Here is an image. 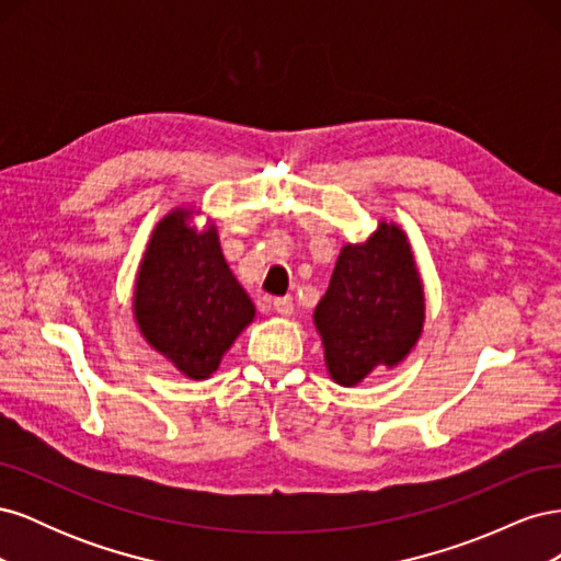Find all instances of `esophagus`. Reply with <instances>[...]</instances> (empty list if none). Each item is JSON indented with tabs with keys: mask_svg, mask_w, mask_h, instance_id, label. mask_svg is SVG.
I'll list each match as a JSON object with an SVG mask.
<instances>
[{
	"mask_svg": "<svg viewBox=\"0 0 561 561\" xmlns=\"http://www.w3.org/2000/svg\"><path fill=\"white\" fill-rule=\"evenodd\" d=\"M274 311H276L278 316H293V311H295L293 299H290V297H278V299H274Z\"/></svg>",
	"mask_w": 561,
	"mask_h": 561,
	"instance_id": "esophagus-1",
	"label": "esophagus"
}]
</instances>
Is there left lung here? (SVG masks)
<instances>
[{
    "label": "left lung",
    "instance_id": "left-lung-1",
    "mask_svg": "<svg viewBox=\"0 0 561 561\" xmlns=\"http://www.w3.org/2000/svg\"><path fill=\"white\" fill-rule=\"evenodd\" d=\"M426 297L404 231L379 222L365 243L339 252L313 311L325 365L339 386H358L377 367L400 365L416 346Z\"/></svg>",
    "mask_w": 561,
    "mask_h": 561
}]
</instances>
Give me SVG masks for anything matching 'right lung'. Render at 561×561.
Masks as SVG:
<instances>
[{
	"label": "right lung",
	"mask_w": 561,
	"mask_h": 561,
	"mask_svg": "<svg viewBox=\"0 0 561 561\" xmlns=\"http://www.w3.org/2000/svg\"><path fill=\"white\" fill-rule=\"evenodd\" d=\"M192 208L168 213L142 254L133 313L151 348L184 377L208 379L254 318L219 248L215 225L196 231Z\"/></svg>",
	"instance_id": "right-lung-1"
}]
</instances>
